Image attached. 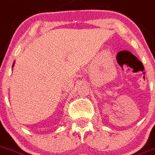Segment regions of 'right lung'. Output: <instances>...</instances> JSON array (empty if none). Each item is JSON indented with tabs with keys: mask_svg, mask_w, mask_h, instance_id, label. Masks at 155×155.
Listing matches in <instances>:
<instances>
[{
	"mask_svg": "<svg viewBox=\"0 0 155 155\" xmlns=\"http://www.w3.org/2000/svg\"><path fill=\"white\" fill-rule=\"evenodd\" d=\"M13 66H14V64H13Z\"/></svg>",
	"mask_w": 155,
	"mask_h": 155,
	"instance_id": "1",
	"label": "right lung"
}]
</instances>
